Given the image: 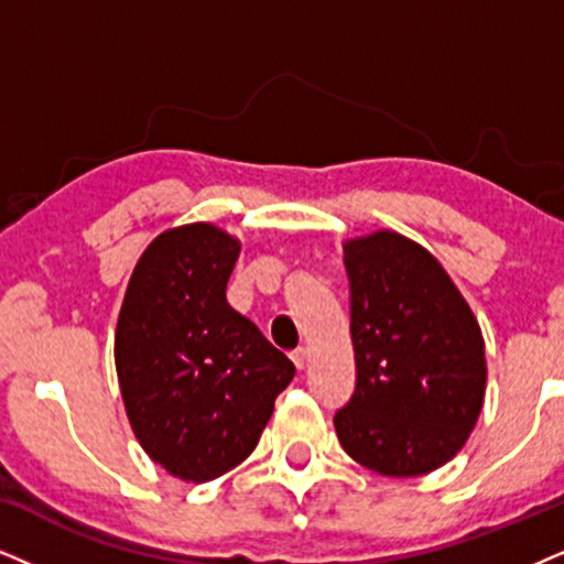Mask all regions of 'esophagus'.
Masks as SVG:
<instances>
[{"instance_id":"esophagus-1","label":"esophagus","mask_w":564,"mask_h":564,"mask_svg":"<svg viewBox=\"0 0 564 564\" xmlns=\"http://www.w3.org/2000/svg\"><path fill=\"white\" fill-rule=\"evenodd\" d=\"M290 358H293V364L297 368H305V360H308V350H305V347H295V350L290 352Z\"/></svg>"}]
</instances>
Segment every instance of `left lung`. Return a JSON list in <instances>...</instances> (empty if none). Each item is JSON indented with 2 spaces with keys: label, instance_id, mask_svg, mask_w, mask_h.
Wrapping results in <instances>:
<instances>
[{
  "label": "left lung",
  "instance_id": "8db88e82",
  "mask_svg": "<svg viewBox=\"0 0 564 564\" xmlns=\"http://www.w3.org/2000/svg\"><path fill=\"white\" fill-rule=\"evenodd\" d=\"M356 389L335 413L347 455L421 476L457 455L484 405V337L440 261L398 232L345 242Z\"/></svg>",
  "mask_w": 564,
  "mask_h": 564
}]
</instances>
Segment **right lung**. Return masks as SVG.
Segmentation results:
<instances>
[{
	"mask_svg": "<svg viewBox=\"0 0 564 564\" xmlns=\"http://www.w3.org/2000/svg\"><path fill=\"white\" fill-rule=\"evenodd\" d=\"M240 242L212 225L166 229L130 276L115 335L124 410L151 460L212 481L261 440L293 360L227 303Z\"/></svg>",
	"mask_w": 564,
	"mask_h": 564,
	"instance_id": "right-lung-1",
	"label": "right lung"
}]
</instances>
